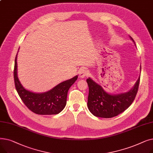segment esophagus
Segmentation results:
<instances>
[{
	"instance_id": "obj_1",
	"label": "esophagus",
	"mask_w": 153,
	"mask_h": 153,
	"mask_svg": "<svg viewBox=\"0 0 153 153\" xmlns=\"http://www.w3.org/2000/svg\"><path fill=\"white\" fill-rule=\"evenodd\" d=\"M89 75V72H88L86 69H82L79 72V76L81 77H84Z\"/></svg>"
}]
</instances>
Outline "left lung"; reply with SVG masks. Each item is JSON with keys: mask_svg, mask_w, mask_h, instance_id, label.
<instances>
[{"mask_svg": "<svg viewBox=\"0 0 153 153\" xmlns=\"http://www.w3.org/2000/svg\"><path fill=\"white\" fill-rule=\"evenodd\" d=\"M130 37L134 43L133 39L130 36ZM141 69L140 66V71ZM86 81L89 89L88 108L95 117L108 118L117 116L131 105L138 92L140 77L130 91L117 95L107 93L101 85L90 77Z\"/></svg>", "mask_w": 153, "mask_h": 153, "instance_id": "8db88e82", "label": "left lung"}]
</instances>
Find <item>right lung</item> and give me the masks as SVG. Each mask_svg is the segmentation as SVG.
Returning <instances> with one entry per match:
<instances>
[{
  "label": "right lung",
  "instance_id": "1",
  "mask_svg": "<svg viewBox=\"0 0 153 153\" xmlns=\"http://www.w3.org/2000/svg\"><path fill=\"white\" fill-rule=\"evenodd\" d=\"M17 54L15 60L13 77L15 86L24 104L33 113L38 115H56L61 112L66 105L68 92L77 80L76 76L58 84L49 91L35 93L28 91L21 84L17 76Z\"/></svg>",
  "mask_w": 153,
  "mask_h": 153
}]
</instances>
